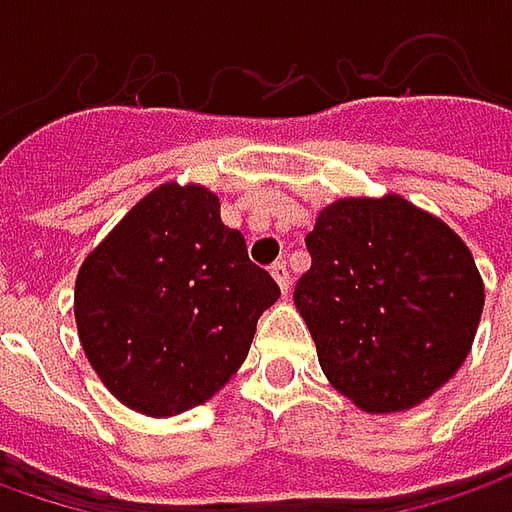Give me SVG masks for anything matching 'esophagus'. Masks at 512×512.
I'll use <instances>...</instances> for the list:
<instances>
[{"label": "esophagus", "mask_w": 512, "mask_h": 512, "mask_svg": "<svg viewBox=\"0 0 512 512\" xmlns=\"http://www.w3.org/2000/svg\"><path fill=\"white\" fill-rule=\"evenodd\" d=\"M270 276L276 279V285H279V290H282V293H287V290H290V270H287L285 262H276V265H270Z\"/></svg>", "instance_id": "1"}]
</instances>
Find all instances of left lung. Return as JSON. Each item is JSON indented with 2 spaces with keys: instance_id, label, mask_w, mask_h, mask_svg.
Listing matches in <instances>:
<instances>
[{
  "instance_id": "left-lung-1",
  "label": "left lung",
  "mask_w": 512,
  "mask_h": 512,
  "mask_svg": "<svg viewBox=\"0 0 512 512\" xmlns=\"http://www.w3.org/2000/svg\"><path fill=\"white\" fill-rule=\"evenodd\" d=\"M293 290L327 382L370 416L413 410L462 367L482 319L470 247L399 193L344 196L307 233Z\"/></svg>"
}]
</instances>
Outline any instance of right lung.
<instances>
[{"mask_svg": "<svg viewBox=\"0 0 512 512\" xmlns=\"http://www.w3.org/2000/svg\"><path fill=\"white\" fill-rule=\"evenodd\" d=\"M219 207L205 185L153 187L79 267L82 350L110 393L142 416L168 419L216 396L279 299Z\"/></svg>", "mask_w": 512, "mask_h": 512, "instance_id": "obj_1", "label": "right lung"}]
</instances>
